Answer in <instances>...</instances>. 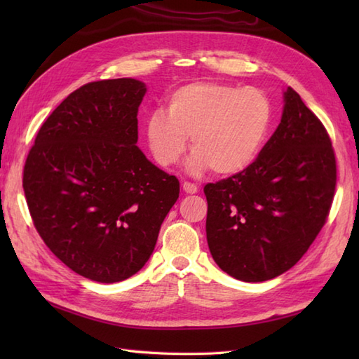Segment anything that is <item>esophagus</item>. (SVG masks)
Returning <instances> with one entry per match:
<instances>
[{
  "instance_id": "esophagus-1",
  "label": "esophagus",
  "mask_w": 359,
  "mask_h": 359,
  "mask_svg": "<svg viewBox=\"0 0 359 359\" xmlns=\"http://www.w3.org/2000/svg\"><path fill=\"white\" fill-rule=\"evenodd\" d=\"M184 191L187 193V194H196L197 191H199V188H197V185H194V184H189V182H184Z\"/></svg>"
}]
</instances>
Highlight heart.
<instances>
[{
  "instance_id": "1",
  "label": "heart",
  "mask_w": 359,
  "mask_h": 359,
  "mask_svg": "<svg viewBox=\"0 0 359 359\" xmlns=\"http://www.w3.org/2000/svg\"><path fill=\"white\" fill-rule=\"evenodd\" d=\"M166 112L154 111L147 120V140L158 165L177 163L191 135L189 174L212 168L230 175L245 171L261 152L271 125V104L256 88L199 81L175 89Z\"/></svg>"
}]
</instances>
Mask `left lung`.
<instances>
[{
  "instance_id": "obj_1",
  "label": "left lung",
  "mask_w": 359,
  "mask_h": 359,
  "mask_svg": "<svg viewBox=\"0 0 359 359\" xmlns=\"http://www.w3.org/2000/svg\"><path fill=\"white\" fill-rule=\"evenodd\" d=\"M334 185L330 137L299 94L287 88L280 123L255 163L203 188L215 262L243 282L285 273L324 226Z\"/></svg>"
}]
</instances>
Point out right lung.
<instances>
[{"instance_id":"1","label":"right lung","mask_w":359,"mask_h":359,"mask_svg":"<svg viewBox=\"0 0 359 359\" xmlns=\"http://www.w3.org/2000/svg\"><path fill=\"white\" fill-rule=\"evenodd\" d=\"M144 94L147 85L135 79L74 90L40 128L22 174L46 245L72 271L102 284L142 270L179 199V180L137 147Z\"/></svg>"}]
</instances>
